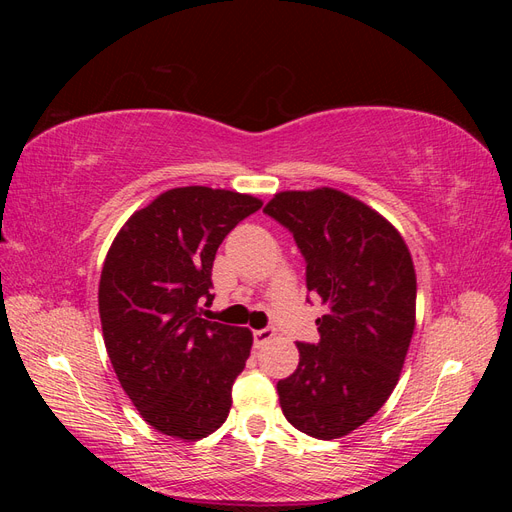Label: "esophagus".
Wrapping results in <instances>:
<instances>
[{
  "label": "esophagus",
  "instance_id": "esophagus-1",
  "mask_svg": "<svg viewBox=\"0 0 512 512\" xmlns=\"http://www.w3.org/2000/svg\"><path fill=\"white\" fill-rule=\"evenodd\" d=\"M273 337H275V331L271 327L254 331V344H256V348H260V346H265L267 342H271Z\"/></svg>",
  "mask_w": 512,
  "mask_h": 512
}]
</instances>
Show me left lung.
Returning <instances> with one entry per match:
<instances>
[{"instance_id":"obj_1","label":"left lung","mask_w":512,"mask_h":512,"mask_svg":"<svg viewBox=\"0 0 512 512\" xmlns=\"http://www.w3.org/2000/svg\"><path fill=\"white\" fill-rule=\"evenodd\" d=\"M292 232L307 290L327 305L320 342L297 344L299 367L277 382L288 423L333 440L369 421L404 367L416 314L406 241L378 211L344 192H280L262 209Z\"/></svg>"}]
</instances>
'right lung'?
<instances>
[{
  "instance_id": "add662e5",
  "label": "right lung",
  "mask_w": 512,
  "mask_h": 512,
  "mask_svg": "<svg viewBox=\"0 0 512 512\" xmlns=\"http://www.w3.org/2000/svg\"><path fill=\"white\" fill-rule=\"evenodd\" d=\"M258 198L205 185L175 188L138 209L106 254L98 305L108 359L145 421L166 436L200 440L230 412L232 382L252 331L209 322L215 252Z\"/></svg>"
}]
</instances>
